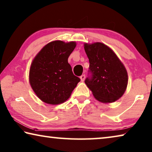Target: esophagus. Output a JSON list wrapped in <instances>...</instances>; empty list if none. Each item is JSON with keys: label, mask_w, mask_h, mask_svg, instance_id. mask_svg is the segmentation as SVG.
Returning <instances> with one entry per match:
<instances>
[{"label": "esophagus", "mask_w": 152, "mask_h": 152, "mask_svg": "<svg viewBox=\"0 0 152 152\" xmlns=\"http://www.w3.org/2000/svg\"><path fill=\"white\" fill-rule=\"evenodd\" d=\"M80 80L82 82H84L85 81V75H82L80 77Z\"/></svg>", "instance_id": "esophagus-1"}]
</instances>
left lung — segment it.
I'll return each instance as SVG.
<instances>
[{
    "label": "left lung",
    "instance_id": "1",
    "mask_svg": "<svg viewBox=\"0 0 152 152\" xmlns=\"http://www.w3.org/2000/svg\"><path fill=\"white\" fill-rule=\"evenodd\" d=\"M89 59L91 78L85 84L96 99L103 103H113L124 95L128 85V74L120 59L111 48L102 42L85 43Z\"/></svg>",
    "mask_w": 152,
    "mask_h": 152
}]
</instances>
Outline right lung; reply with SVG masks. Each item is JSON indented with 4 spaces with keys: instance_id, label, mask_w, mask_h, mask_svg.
I'll return each instance as SVG.
<instances>
[{
    "instance_id": "right-lung-1",
    "label": "right lung",
    "mask_w": 152,
    "mask_h": 152,
    "mask_svg": "<svg viewBox=\"0 0 152 152\" xmlns=\"http://www.w3.org/2000/svg\"><path fill=\"white\" fill-rule=\"evenodd\" d=\"M76 46L74 41L54 40L43 47L32 60L29 82L42 102L50 105L63 103L80 81L67 61Z\"/></svg>"
}]
</instances>
